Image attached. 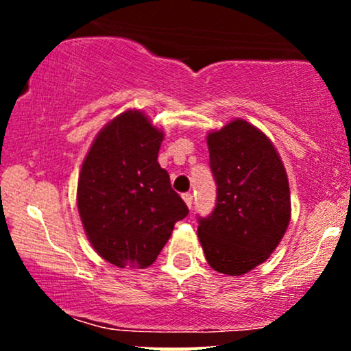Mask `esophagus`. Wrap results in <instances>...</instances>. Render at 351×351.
<instances>
[{
  "label": "esophagus",
  "instance_id": "34e87169",
  "mask_svg": "<svg viewBox=\"0 0 351 351\" xmlns=\"http://www.w3.org/2000/svg\"><path fill=\"white\" fill-rule=\"evenodd\" d=\"M183 199H184V203L188 204V208H191V204H193V195H191V193H184Z\"/></svg>",
  "mask_w": 351,
  "mask_h": 351
}]
</instances>
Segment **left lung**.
I'll return each instance as SVG.
<instances>
[{"instance_id":"obj_1","label":"left lung","mask_w":351,"mask_h":351,"mask_svg":"<svg viewBox=\"0 0 351 351\" xmlns=\"http://www.w3.org/2000/svg\"><path fill=\"white\" fill-rule=\"evenodd\" d=\"M216 206L198 216V237L213 269L243 276L274 252L291 221V191L271 140L245 120L208 135Z\"/></svg>"}]
</instances>
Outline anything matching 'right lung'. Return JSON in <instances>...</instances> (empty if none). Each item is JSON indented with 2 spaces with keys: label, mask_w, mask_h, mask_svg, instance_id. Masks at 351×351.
I'll return each instance as SVG.
<instances>
[{
  "label": "right lung",
  "mask_w": 351,
  "mask_h": 351,
  "mask_svg": "<svg viewBox=\"0 0 351 351\" xmlns=\"http://www.w3.org/2000/svg\"><path fill=\"white\" fill-rule=\"evenodd\" d=\"M162 140L142 112L127 110L99 132L82 163L80 219L92 247L117 267L152 265L189 213L158 163Z\"/></svg>",
  "instance_id": "1"
}]
</instances>
